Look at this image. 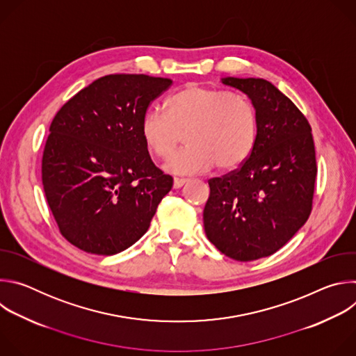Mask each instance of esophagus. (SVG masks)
Instances as JSON below:
<instances>
[{
    "mask_svg": "<svg viewBox=\"0 0 356 356\" xmlns=\"http://www.w3.org/2000/svg\"><path fill=\"white\" fill-rule=\"evenodd\" d=\"M187 181H188L187 179H179V177H176V179L173 180V187H175V188H180V187L184 186Z\"/></svg>",
    "mask_w": 356,
    "mask_h": 356,
    "instance_id": "1",
    "label": "esophagus"
}]
</instances>
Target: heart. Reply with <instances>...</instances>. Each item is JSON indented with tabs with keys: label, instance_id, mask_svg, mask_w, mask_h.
Masks as SVG:
<instances>
[{
	"label": "heart",
	"instance_id": "obj_1",
	"mask_svg": "<svg viewBox=\"0 0 356 356\" xmlns=\"http://www.w3.org/2000/svg\"><path fill=\"white\" fill-rule=\"evenodd\" d=\"M257 131V113L248 98L195 83L172 94L165 113L150 108L140 121L145 145L162 159L172 155L186 132L187 147L165 165L173 175L204 173L216 163L222 170L239 166L255 146Z\"/></svg>",
	"mask_w": 356,
	"mask_h": 356
}]
</instances>
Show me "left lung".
Masks as SVG:
<instances>
[{
    "label": "left lung",
    "mask_w": 356,
    "mask_h": 356,
    "mask_svg": "<svg viewBox=\"0 0 356 356\" xmlns=\"http://www.w3.org/2000/svg\"><path fill=\"white\" fill-rule=\"evenodd\" d=\"M255 108L257 142L241 168L209 181L202 213L209 241L241 262L265 258L306 224L317 176L312 127L293 101L264 79L224 77Z\"/></svg>",
    "instance_id": "obj_1"
}]
</instances>
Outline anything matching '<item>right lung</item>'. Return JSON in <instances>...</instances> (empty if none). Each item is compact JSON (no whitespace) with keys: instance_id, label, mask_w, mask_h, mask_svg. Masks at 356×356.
Listing matches in <instances>:
<instances>
[{"instance_id":"add662e5","label":"right lung","mask_w":356,"mask_h":356,"mask_svg":"<svg viewBox=\"0 0 356 356\" xmlns=\"http://www.w3.org/2000/svg\"><path fill=\"white\" fill-rule=\"evenodd\" d=\"M173 81L146 74L99 77L49 128L42 183L62 235L79 249L115 255L149 228L173 179L152 162L140 135L149 104Z\"/></svg>"}]
</instances>
